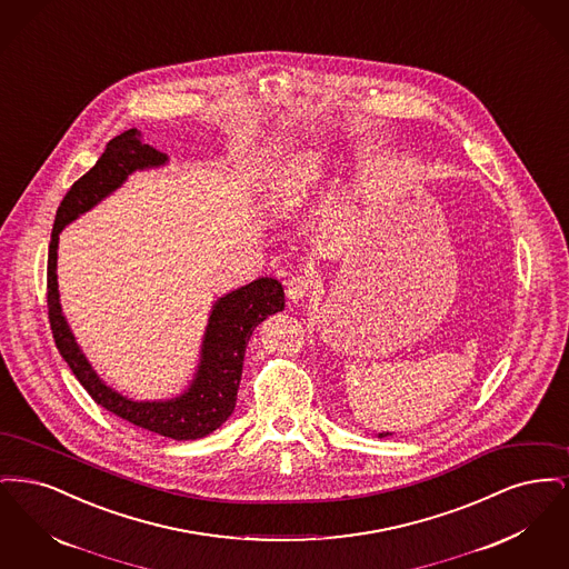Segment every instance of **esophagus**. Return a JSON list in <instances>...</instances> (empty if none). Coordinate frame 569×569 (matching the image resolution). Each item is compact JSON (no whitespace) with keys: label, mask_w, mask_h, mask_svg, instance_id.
<instances>
[{"label":"esophagus","mask_w":569,"mask_h":569,"mask_svg":"<svg viewBox=\"0 0 569 569\" xmlns=\"http://www.w3.org/2000/svg\"><path fill=\"white\" fill-rule=\"evenodd\" d=\"M309 290H311V279H309L307 274H297V277L288 279V283H286V295H288V300H290V302H295V305L302 302Z\"/></svg>","instance_id":"34e87169"}]
</instances>
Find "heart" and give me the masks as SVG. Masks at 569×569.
I'll list each match as a JSON object with an SVG mask.
<instances>
[{"mask_svg": "<svg viewBox=\"0 0 569 569\" xmlns=\"http://www.w3.org/2000/svg\"><path fill=\"white\" fill-rule=\"evenodd\" d=\"M328 170V156L320 149H309L297 156L274 177L271 186L272 207L281 213L302 211L320 183L325 181Z\"/></svg>", "mask_w": 569, "mask_h": 569, "instance_id": "b5f03b06", "label": "heart"}]
</instances>
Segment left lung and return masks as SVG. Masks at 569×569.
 <instances>
[{
	"label": "left lung",
	"mask_w": 569,
	"mask_h": 569,
	"mask_svg": "<svg viewBox=\"0 0 569 569\" xmlns=\"http://www.w3.org/2000/svg\"><path fill=\"white\" fill-rule=\"evenodd\" d=\"M388 435H392V433H378V437H379V439H381V437H388Z\"/></svg>",
	"instance_id": "8db88e82"
}]
</instances>
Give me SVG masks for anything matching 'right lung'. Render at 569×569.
Here are the masks:
<instances>
[{
  "label": "right lung",
  "instance_id": "1",
  "mask_svg": "<svg viewBox=\"0 0 569 569\" xmlns=\"http://www.w3.org/2000/svg\"><path fill=\"white\" fill-rule=\"evenodd\" d=\"M166 163L168 156L142 142L136 130L110 140L102 158L70 188L57 209L49 244L47 302L54 346L91 399L140 429L186 441L213 433L232 416L243 376L247 341L256 326L272 313L283 311L286 297L281 283L272 277H260L217 298L202 335L200 358L190 386L172 399L158 401L126 397L96 373L61 311L57 286V247L61 230L119 190L130 174Z\"/></svg>",
  "mask_w": 569,
  "mask_h": 569
}]
</instances>
